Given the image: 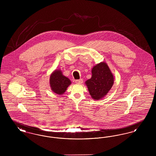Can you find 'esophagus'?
Here are the masks:
<instances>
[{
	"label": "esophagus",
	"mask_w": 156,
	"mask_h": 156,
	"mask_svg": "<svg viewBox=\"0 0 156 156\" xmlns=\"http://www.w3.org/2000/svg\"><path fill=\"white\" fill-rule=\"evenodd\" d=\"M75 82L77 83H82L83 82V80L82 79H80V80H76Z\"/></svg>",
	"instance_id": "1"
}]
</instances>
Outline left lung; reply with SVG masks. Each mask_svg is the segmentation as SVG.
<instances>
[{"label": "left lung", "mask_w": 156, "mask_h": 156, "mask_svg": "<svg viewBox=\"0 0 156 156\" xmlns=\"http://www.w3.org/2000/svg\"><path fill=\"white\" fill-rule=\"evenodd\" d=\"M92 77L86 81L89 94L95 100L105 97L113 84V76L108 65L101 62L92 69Z\"/></svg>", "instance_id": "obj_1"}]
</instances>
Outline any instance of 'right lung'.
<instances>
[{"label": "right lung", "mask_w": 156, "mask_h": 156, "mask_svg": "<svg viewBox=\"0 0 156 156\" xmlns=\"http://www.w3.org/2000/svg\"><path fill=\"white\" fill-rule=\"evenodd\" d=\"M50 82L52 91L59 95L63 94L71 83L67 77L62 75L60 70H55L51 75Z\"/></svg>", "instance_id": "right-lung-1"}]
</instances>
